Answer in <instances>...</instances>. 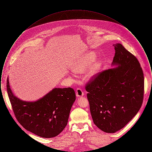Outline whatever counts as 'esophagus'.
I'll use <instances>...</instances> for the list:
<instances>
[{
    "label": "esophagus",
    "instance_id": "esophagus-1",
    "mask_svg": "<svg viewBox=\"0 0 152 152\" xmlns=\"http://www.w3.org/2000/svg\"><path fill=\"white\" fill-rule=\"evenodd\" d=\"M76 96L80 97H82L83 96H84V92L82 91V89H80V88H77L76 89Z\"/></svg>",
    "mask_w": 152,
    "mask_h": 152
}]
</instances>
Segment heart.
<instances>
[{"instance_id":"b5f03b06","label":"heart","mask_w":152,"mask_h":152,"mask_svg":"<svg viewBox=\"0 0 152 152\" xmlns=\"http://www.w3.org/2000/svg\"><path fill=\"white\" fill-rule=\"evenodd\" d=\"M96 58V55L94 52H91L87 54V55L84 58H81L79 61L73 67V71L75 72L81 73L84 72L87 70V68L89 67V66L91 65L93 61H94ZM99 67V64L97 63H96L94 64L90 69L89 70L88 72L87 73V75L88 77H92L96 71L97 70V69Z\"/></svg>"}]
</instances>
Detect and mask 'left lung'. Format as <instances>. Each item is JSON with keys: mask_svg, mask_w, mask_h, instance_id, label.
Returning <instances> with one entry per match:
<instances>
[{"mask_svg": "<svg viewBox=\"0 0 152 152\" xmlns=\"http://www.w3.org/2000/svg\"><path fill=\"white\" fill-rule=\"evenodd\" d=\"M112 64L117 66L94 75L86 84L87 98L94 124L106 133L124 128L141 107L144 76L136 58L122 44H113Z\"/></svg>", "mask_w": 152, "mask_h": 152, "instance_id": "1", "label": "left lung"}]
</instances>
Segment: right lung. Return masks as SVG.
<instances>
[{
  "label": "right lung",
  "instance_id": "obj_1",
  "mask_svg": "<svg viewBox=\"0 0 152 152\" xmlns=\"http://www.w3.org/2000/svg\"><path fill=\"white\" fill-rule=\"evenodd\" d=\"M7 90L15 116L26 130L44 138L54 137L67 125L76 94L73 89L54 88L35 102L20 100L15 96L7 80Z\"/></svg>",
  "mask_w": 152,
  "mask_h": 152
}]
</instances>
